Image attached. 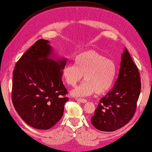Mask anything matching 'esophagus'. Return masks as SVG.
I'll return each mask as SVG.
<instances>
[{"label": "esophagus", "mask_w": 152, "mask_h": 152, "mask_svg": "<svg viewBox=\"0 0 152 152\" xmlns=\"http://www.w3.org/2000/svg\"><path fill=\"white\" fill-rule=\"evenodd\" d=\"M76 100L77 101V102H80L81 103H86L87 102V99H83V98H76Z\"/></svg>", "instance_id": "esophagus-1"}]
</instances>
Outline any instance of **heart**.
Listing matches in <instances>:
<instances>
[{"instance_id": "b5f03b06", "label": "heart", "mask_w": 152, "mask_h": 152, "mask_svg": "<svg viewBox=\"0 0 152 152\" xmlns=\"http://www.w3.org/2000/svg\"><path fill=\"white\" fill-rule=\"evenodd\" d=\"M116 75V66L113 60L104 57L94 50L77 54L74 65H66L62 71L65 82L75 87L82 80L85 81L72 91L74 96H85L93 94H102L110 89Z\"/></svg>"}]
</instances>
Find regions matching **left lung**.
<instances>
[{
	"instance_id": "1",
	"label": "left lung",
	"mask_w": 152,
	"mask_h": 152,
	"mask_svg": "<svg viewBox=\"0 0 152 152\" xmlns=\"http://www.w3.org/2000/svg\"><path fill=\"white\" fill-rule=\"evenodd\" d=\"M141 89L138 69L125 49L114 87L99 100L91 118L93 126L101 131L113 132L126 125L135 114Z\"/></svg>"
}]
</instances>
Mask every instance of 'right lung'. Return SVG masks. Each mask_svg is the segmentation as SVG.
I'll return each mask as SVG.
<instances>
[{"label": "right lung", "instance_id": "obj_1", "mask_svg": "<svg viewBox=\"0 0 152 152\" xmlns=\"http://www.w3.org/2000/svg\"><path fill=\"white\" fill-rule=\"evenodd\" d=\"M51 53L49 41L38 40L18 60L13 72V106L21 118L37 129L55 125L69 100L61 80L66 60L50 59Z\"/></svg>", "mask_w": 152, "mask_h": 152}]
</instances>
